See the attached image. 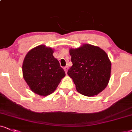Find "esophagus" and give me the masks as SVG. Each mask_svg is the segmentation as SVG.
Segmentation results:
<instances>
[{
  "label": "esophagus",
  "mask_w": 132,
  "mask_h": 132,
  "mask_svg": "<svg viewBox=\"0 0 132 132\" xmlns=\"http://www.w3.org/2000/svg\"><path fill=\"white\" fill-rule=\"evenodd\" d=\"M63 69H64L65 71V73H67L68 69H69V67H68V66H65L64 68H63Z\"/></svg>",
  "instance_id": "1"
}]
</instances>
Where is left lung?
Instances as JSON below:
<instances>
[{
  "instance_id": "8db88e82",
  "label": "left lung",
  "mask_w": 132,
  "mask_h": 132,
  "mask_svg": "<svg viewBox=\"0 0 132 132\" xmlns=\"http://www.w3.org/2000/svg\"><path fill=\"white\" fill-rule=\"evenodd\" d=\"M73 65L67 74L82 95L93 97L102 92L111 76V63L108 55L98 46L83 44L69 50Z\"/></svg>"
}]
</instances>
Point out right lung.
<instances>
[{"mask_svg":"<svg viewBox=\"0 0 132 132\" xmlns=\"http://www.w3.org/2000/svg\"><path fill=\"white\" fill-rule=\"evenodd\" d=\"M54 50L42 45L27 53L22 63V75L29 88L41 96L50 95L65 76Z\"/></svg>","mask_w":132,"mask_h":132,"instance_id":"right-lung-1","label":"right lung"}]
</instances>
